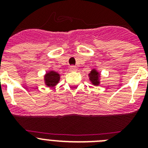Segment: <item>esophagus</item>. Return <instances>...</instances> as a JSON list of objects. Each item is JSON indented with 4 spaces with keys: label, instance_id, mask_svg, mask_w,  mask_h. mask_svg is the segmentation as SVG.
<instances>
[{
    "label": "esophagus",
    "instance_id": "34e87169",
    "mask_svg": "<svg viewBox=\"0 0 148 148\" xmlns=\"http://www.w3.org/2000/svg\"><path fill=\"white\" fill-rule=\"evenodd\" d=\"M70 70H72V71H74V70H77V67L75 66H74V65H72V66H70Z\"/></svg>",
    "mask_w": 148,
    "mask_h": 148
}]
</instances>
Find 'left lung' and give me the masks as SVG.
I'll list each match as a JSON object with an SVG mask.
<instances>
[{
  "label": "left lung",
  "instance_id": "1",
  "mask_svg": "<svg viewBox=\"0 0 148 148\" xmlns=\"http://www.w3.org/2000/svg\"><path fill=\"white\" fill-rule=\"evenodd\" d=\"M89 77L91 83L95 86L99 85L100 82H99V78H100V73L96 70L93 69L91 70L90 73H89Z\"/></svg>",
  "mask_w": 148,
  "mask_h": 148
}]
</instances>
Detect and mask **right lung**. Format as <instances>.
Instances as JSON below:
<instances>
[{"instance_id":"1","label":"right lung","mask_w":148,"mask_h":148,"mask_svg":"<svg viewBox=\"0 0 148 148\" xmlns=\"http://www.w3.org/2000/svg\"><path fill=\"white\" fill-rule=\"evenodd\" d=\"M59 80L60 75L53 70L48 72L44 75V82H45V84L47 87H55L58 83Z\"/></svg>"}]
</instances>
